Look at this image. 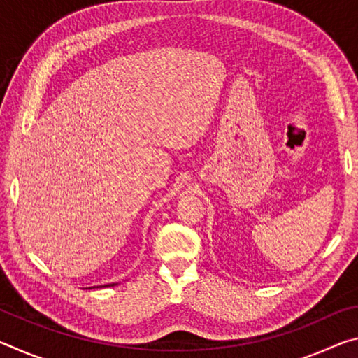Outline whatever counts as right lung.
<instances>
[{
    "label": "right lung",
    "mask_w": 358,
    "mask_h": 358,
    "mask_svg": "<svg viewBox=\"0 0 358 358\" xmlns=\"http://www.w3.org/2000/svg\"><path fill=\"white\" fill-rule=\"evenodd\" d=\"M118 282H112V284H104V286H98V287H112V286H117ZM88 289H92V287H88Z\"/></svg>",
    "instance_id": "obj_1"
}]
</instances>
